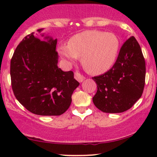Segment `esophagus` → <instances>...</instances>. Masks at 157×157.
<instances>
[{"mask_svg": "<svg viewBox=\"0 0 157 157\" xmlns=\"http://www.w3.org/2000/svg\"><path fill=\"white\" fill-rule=\"evenodd\" d=\"M74 78H76V80L78 81V82H82V81H83V79H84V77H83L81 74H78V73H75Z\"/></svg>", "mask_w": 157, "mask_h": 157, "instance_id": "obj_1", "label": "esophagus"}]
</instances>
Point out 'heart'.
<instances>
[{
  "label": "heart",
  "instance_id": "heart-1",
  "mask_svg": "<svg viewBox=\"0 0 157 157\" xmlns=\"http://www.w3.org/2000/svg\"><path fill=\"white\" fill-rule=\"evenodd\" d=\"M119 48L120 41L115 34L91 30L74 36L68 45H62L59 51L69 62L81 56V63L88 72L101 74L114 64Z\"/></svg>",
  "mask_w": 157,
  "mask_h": 157
}]
</instances>
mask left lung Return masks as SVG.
Returning <instances> with one entry per match:
<instances>
[{
    "instance_id": "8db88e82",
    "label": "left lung",
    "mask_w": 157,
    "mask_h": 157,
    "mask_svg": "<svg viewBox=\"0 0 157 157\" xmlns=\"http://www.w3.org/2000/svg\"><path fill=\"white\" fill-rule=\"evenodd\" d=\"M146 63L141 47L134 36L120 49L113 67L92 77L97 84L93 97L95 106L105 113H121L141 98L145 85Z\"/></svg>"
}]
</instances>
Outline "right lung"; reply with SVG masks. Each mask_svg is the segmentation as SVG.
Returning <instances> with one entry per match:
<instances>
[{"mask_svg": "<svg viewBox=\"0 0 157 157\" xmlns=\"http://www.w3.org/2000/svg\"><path fill=\"white\" fill-rule=\"evenodd\" d=\"M45 38L48 42L32 33L16 47L10 61L11 86L17 100L30 112L59 116L69 108L79 83L74 72L58 67L57 40Z\"/></svg>", "mask_w": 157, "mask_h": 157, "instance_id": "add662e5", "label": "right lung"}]
</instances>
